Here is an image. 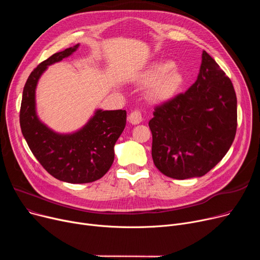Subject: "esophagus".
<instances>
[{
  "mask_svg": "<svg viewBox=\"0 0 260 260\" xmlns=\"http://www.w3.org/2000/svg\"><path fill=\"white\" fill-rule=\"evenodd\" d=\"M128 121L134 125L139 124V123H141V121H142V114L139 111L132 112L128 116Z\"/></svg>",
  "mask_w": 260,
  "mask_h": 260,
  "instance_id": "esophagus-1",
  "label": "esophagus"
}]
</instances>
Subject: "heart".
I'll return each mask as SVG.
<instances>
[{
	"mask_svg": "<svg viewBox=\"0 0 260 260\" xmlns=\"http://www.w3.org/2000/svg\"><path fill=\"white\" fill-rule=\"evenodd\" d=\"M173 62H157L140 76L144 83H153L148 90V98L153 101H166L181 86L183 77L173 68Z\"/></svg>",
	"mask_w": 260,
	"mask_h": 260,
	"instance_id": "heart-1",
	"label": "heart"
}]
</instances>
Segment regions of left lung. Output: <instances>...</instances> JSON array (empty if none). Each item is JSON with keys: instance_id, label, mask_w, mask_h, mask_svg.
<instances>
[{"instance_id": "left-lung-1", "label": "left lung", "mask_w": 260, "mask_h": 260, "mask_svg": "<svg viewBox=\"0 0 260 260\" xmlns=\"http://www.w3.org/2000/svg\"><path fill=\"white\" fill-rule=\"evenodd\" d=\"M156 168L174 179L201 177L225 156L237 127L231 80L207 51L195 83L155 108L148 122Z\"/></svg>"}]
</instances>
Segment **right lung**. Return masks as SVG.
Here are the masks:
<instances>
[{
    "instance_id": "obj_1",
    "label": "right lung",
    "mask_w": 260,
    "mask_h": 260,
    "mask_svg": "<svg viewBox=\"0 0 260 260\" xmlns=\"http://www.w3.org/2000/svg\"><path fill=\"white\" fill-rule=\"evenodd\" d=\"M80 44L52 54L39 64L27 79L22 95L20 125L37 160L51 176L68 183L98 180L111 169L115 144L126 124V112L95 109L85 124L73 133H58L48 127L37 114L36 88L48 66L60 62Z\"/></svg>"
}]
</instances>
